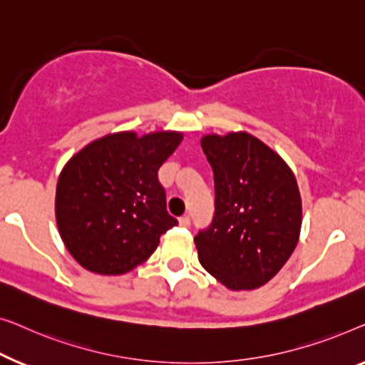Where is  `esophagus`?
Listing matches in <instances>:
<instances>
[{"mask_svg":"<svg viewBox=\"0 0 365 365\" xmlns=\"http://www.w3.org/2000/svg\"><path fill=\"white\" fill-rule=\"evenodd\" d=\"M178 223H180V227L188 228L190 227V217H187V215H185V217H180V218H178Z\"/></svg>","mask_w":365,"mask_h":365,"instance_id":"obj_1","label":"esophagus"}]
</instances>
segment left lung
Instances as JSON below:
<instances>
[{"label":"left lung","mask_w":365,"mask_h":365,"mask_svg":"<svg viewBox=\"0 0 365 365\" xmlns=\"http://www.w3.org/2000/svg\"><path fill=\"white\" fill-rule=\"evenodd\" d=\"M202 148L213 168L215 215L195 236L198 259L233 291L268 283L294 251L301 195L291 168L250 133L207 135Z\"/></svg>","instance_id":"1"}]
</instances>
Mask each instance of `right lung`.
I'll use <instances>...</instances> for the list:
<instances>
[{
	"label": "right lung",
	"mask_w": 365,
	"mask_h": 365,
	"mask_svg": "<svg viewBox=\"0 0 365 365\" xmlns=\"http://www.w3.org/2000/svg\"><path fill=\"white\" fill-rule=\"evenodd\" d=\"M182 133H112L71 158L56 188V220L66 248L86 269L124 274L178 225L167 212L158 168Z\"/></svg>",
	"instance_id": "obj_1"
}]
</instances>
